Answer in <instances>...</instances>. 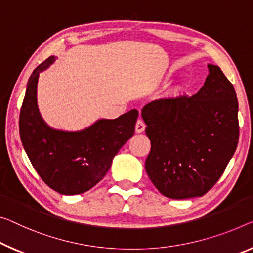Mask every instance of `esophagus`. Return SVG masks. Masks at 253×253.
Returning a JSON list of instances; mask_svg holds the SVG:
<instances>
[{
    "mask_svg": "<svg viewBox=\"0 0 253 253\" xmlns=\"http://www.w3.org/2000/svg\"><path fill=\"white\" fill-rule=\"evenodd\" d=\"M145 129H146V124L143 123L142 120L139 119L137 123H135V132H137V133H142V132L145 131Z\"/></svg>",
    "mask_w": 253,
    "mask_h": 253,
    "instance_id": "1",
    "label": "esophagus"
}]
</instances>
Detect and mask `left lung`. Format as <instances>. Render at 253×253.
<instances>
[{"mask_svg":"<svg viewBox=\"0 0 253 253\" xmlns=\"http://www.w3.org/2000/svg\"><path fill=\"white\" fill-rule=\"evenodd\" d=\"M208 70L196 95L154 100L141 111L151 142L146 172L158 191L172 199L207 193L238 147L234 87L219 67L208 64Z\"/></svg>","mask_w":253,"mask_h":253,"instance_id":"obj_1","label":"left lung"}]
</instances>
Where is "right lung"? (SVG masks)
Returning <instances> with one entry per match:
<instances>
[{"label":"right lung","mask_w":253,"mask_h":253,"mask_svg":"<svg viewBox=\"0 0 253 253\" xmlns=\"http://www.w3.org/2000/svg\"><path fill=\"white\" fill-rule=\"evenodd\" d=\"M55 56L34 70L27 84L19 118V133L26 154L38 175L61 194L84 193L103 180L113 158L134 133L139 112L131 110L118 119H100L86 129L69 132L47 126L38 110L40 73Z\"/></svg>","instance_id":"obj_1"}]
</instances>
